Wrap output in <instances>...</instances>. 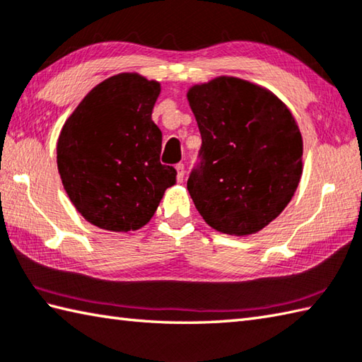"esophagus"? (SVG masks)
I'll list each match as a JSON object with an SVG mask.
<instances>
[{
    "label": "esophagus",
    "mask_w": 362,
    "mask_h": 362,
    "mask_svg": "<svg viewBox=\"0 0 362 362\" xmlns=\"http://www.w3.org/2000/svg\"><path fill=\"white\" fill-rule=\"evenodd\" d=\"M176 173H178V181H184V175H186V170H184V163H176Z\"/></svg>",
    "instance_id": "1"
}]
</instances>
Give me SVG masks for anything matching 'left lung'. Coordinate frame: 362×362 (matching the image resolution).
Instances as JSON below:
<instances>
[{"instance_id": "left-lung-1", "label": "left lung", "mask_w": 362, "mask_h": 362, "mask_svg": "<svg viewBox=\"0 0 362 362\" xmlns=\"http://www.w3.org/2000/svg\"><path fill=\"white\" fill-rule=\"evenodd\" d=\"M202 135L187 190L209 227L252 235L282 213L303 173V137L291 112L264 88L217 77L187 93Z\"/></svg>"}]
</instances>
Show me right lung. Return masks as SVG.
Wrapping results in <instances>:
<instances>
[{
	"label": "right lung",
	"instance_id": "obj_1",
	"mask_svg": "<svg viewBox=\"0 0 362 362\" xmlns=\"http://www.w3.org/2000/svg\"><path fill=\"white\" fill-rule=\"evenodd\" d=\"M160 85L118 74L94 86L64 122L58 172L74 206L110 231L139 230L159 206L176 170L160 163L162 132L151 119Z\"/></svg>",
	"mask_w": 362,
	"mask_h": 362
}]
</instances>
